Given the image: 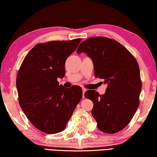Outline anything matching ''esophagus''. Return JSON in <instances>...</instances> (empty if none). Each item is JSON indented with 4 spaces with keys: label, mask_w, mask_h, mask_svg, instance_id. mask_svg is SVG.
I'll list each match as a JSON object with an SVG mask.
<instances>
[{
    "label": "esophagus",
    "mask_w": 157,
    "mask_h": 157,
    "mask_svg": "<svg viewBox=\"0 0 157 157\" xmlns=\"http://www.w3.org/2000/svg\"><path fill=\"white\" fill-rule=\"evenodd\" d=\"M82 90H83V97H84V94H85V92L86 91V89L83 88V89H82Z\"/></svg>",
    "instance_id": "esophagus-1"
}]
</instances>
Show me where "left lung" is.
Wrapping results in <instances>:
<instances>
[{
	"label": "left lung",
	"mask_w": 157,
	"mask_h": 157,
	"mask_svg": "<svg viewBox=\"0 0 157 157\" xmlns=\"http://www.w3.org/2000/svg\"><path fill=\"white\" fill-rule=\"evenodd\" d=\"M77 53H86L94 65V76L107 84L106 92L88 90L84 96L93 102L92 115L97 127L107 133H117L127 126L139 106L142 89L140 69L131 53L117 41L104 37L82 42Z\"/></svg>",
	"instance_id": "1"
}]
</instances>
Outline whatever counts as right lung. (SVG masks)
Instances as JSON below:
<instances>
[{"label": "right lung", "instance_id": "add662e5", "mask_svg": "<svg viewBox=\"0 0 157 157\" xmlns=\"http://www.w3.org/2000/svg\"><path fill=\"white\" fill-rule=\"evenodd\" d=\"M82 39L37 44L25 56L17 76L19 105L35 127L48 134L65 129L82 98L81 87L67 88L57 79Z\"/></svg>", "mask_w": 157, "mask_h": 157}]
</instances>
